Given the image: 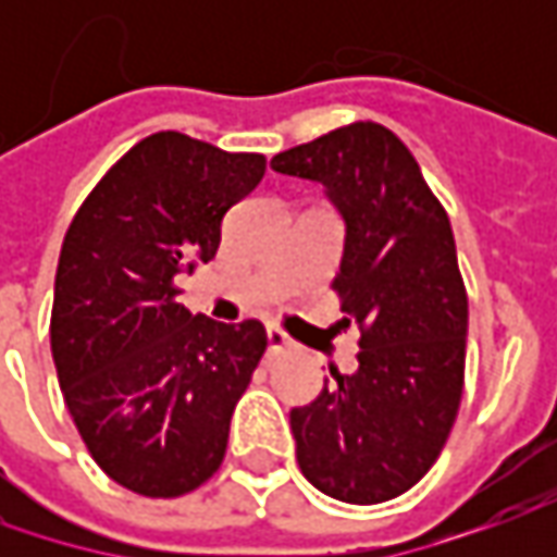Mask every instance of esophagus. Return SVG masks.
I'll return each instance as SVG.
<instances>
[{
  "label": "esophagus",
  "instance_id": "esophagus-1",
  "mask_svg": "<svg viewBox=\"0 0 557 557\" xmlns=\"http://www.w3.org/2000/svg\"><path fill=\"white\" fill-rule=\"evenodd\" d=\"M267 341H269V350H272V354H278V350H288V347H294V341H290L288 334L282 332L278 325H269Z\"/></svg>",
  "mask_w": 557,
  "mask_h": 557
}]
</instances>
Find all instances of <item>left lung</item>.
<instances>
[{
	"label": "left lung",
	"instance_id": "1",
	"mask_svg": "<svg viewBox=\"0 0 557 557\" xmlns=\"http://www.w3.org/2000/svg\"><path fill=\"white\" fill-rule=\"evenodd\" d=\"M272 170L310 180L344 223L334 290L359 325V366L290 409L304 478L354 505L387 503L437 461L465 377L468 297L449 216L391 129L354 123L288 148Z\"/></svg>",
	"mask_w": 557,
	"mask_h": 557
}]
</instances>
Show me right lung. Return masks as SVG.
Here are the masks:
<instances>
[{
  "label": "right lung",
  "mask_w": 557,
  "mask_h": 557,
  "mask_svg": "<svg viewBox=\"0 0 557 557\" xmlns=\"http://www.w3.org/2000/svg\"><path fill=\"white\" fill-rule=\"evenodd\" d=\"M263 173V154L154 133L64 235L49 332L58 384L98 468L139 496H183L220 468L267 350L257 319L225 325L176 300L180 275L216 257L228 207Z\"/></svg>",
  "instance_id": "1"
}]
</instances>
